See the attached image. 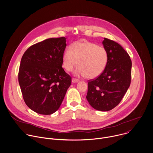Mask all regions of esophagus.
<instances>
[{"label":"esophagus","mask_w":153,"mask_h":153,"mask_svg":"<svg viewBox=\"0 0 153 153\" xmlns=\"http://www.w3.org/2000/svg\"><path fill=\"white\" fill-rule=\"evenodd\" d=\"M79 82V80L77 79H75V78H73L72 79V82L73 83H77Z\"/></svg>","instance_id":"obj_1"}]
</instances>
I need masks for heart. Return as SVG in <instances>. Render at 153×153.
<instances>
[{"mask_svg": "<svg viewBox=\"0 0 153 153\" xmlns=\"http://www.w3.org/2000/svg\"><path fill=\"white\" fill-rule=\"evenodd\" d=\"M108 60L107 50L103 47L89 42H76L65 50L62 56L63 67L67 71L75 70L76 76L94 79L105 70Z\"/></svg>", "mask_w": 153, "mask_h": 153, "instance_id": "heart-1", "label": "heart"}]
</instances>
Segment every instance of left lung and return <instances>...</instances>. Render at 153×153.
I'll return each mask as SVG.
<instances>
[{"label":"left lung","mask_w":153,"mask_h":153,"mask_svg":"<svg viewBox=\"0 0 153 153\" xmlns=\"http://www.w3.org/2000/svg\"><path fill=\"white\" fill-rule=\"evenodd\" d=\"M108 54L106 67L95 79L89 80L86 99L95 110L110 111L126 93L131 83L132 63L127 52L117 42L104 38Z\"/></svg>","instance_id":"8db88e82"}]
</instances>
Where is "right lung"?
<instances>
[{
	"instance_id": "obj_1",
	"label": "right lung",
	"mask_w": 153,
	"mask_h": 153,
	"mask_svg": "<svg viewBox=\"0 0 153 153\" xmlns=\"http://www.w3.org/2000/svg\"><path fill=\"white\" fill-rule=\"evenodd\" d=\"M66 38H50L31 46L20 61L18 79L26 105L50 115L59 108L71 83L62 68Z\"/></svg>"
}]
</instances>
